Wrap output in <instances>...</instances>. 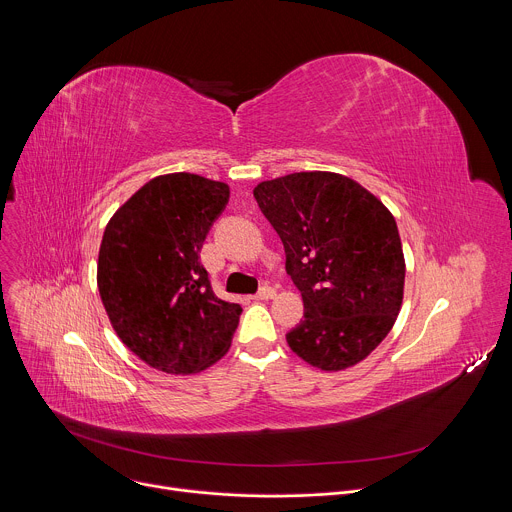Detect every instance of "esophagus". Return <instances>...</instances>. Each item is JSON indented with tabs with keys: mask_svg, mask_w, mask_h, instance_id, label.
Segmentation results:
<instances>
[{
	"mask_svg": "<svg viewBox=\"0 0 512 512\" xmlns=\"http://www.w3.org/2000/svg\"><path fill=\"white\" fill-rule=\"evenodd\" d=\"M273 298H275V289L269 285L261 287V291L255 296V300H273Z\"/></svg>",
	"mask_w": 512,
	"mask_h": 512,
	"instance_id": "1",
	"label": "esophagus"
}]
</instances>
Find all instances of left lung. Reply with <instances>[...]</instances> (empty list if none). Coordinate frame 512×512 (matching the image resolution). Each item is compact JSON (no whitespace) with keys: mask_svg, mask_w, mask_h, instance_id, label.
<instances>
[{"mask_svg":"<svg viewBox=\"0 0 512 512\" xmlns=\"http://www.w3.org/2000/svg\"><path fill=\"white\" fill-rule=\"evenodd\" d=\"M253 196L285 249L304 320L285 340L320 371H344L391 332L405 287V257L391 210L336 172L259 182Z\"/></svg>","mask_w":512,"mask_h":512,"instance_id":"left-lung-1","label":"left lung"}]
</instances>
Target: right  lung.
<instances>
[{
	"label": "right lung",
	"instance_id": "right-lung-1",
	"mask_svg": "<svg viewBox=\"0 0 512 512\" xmlns=\"http://www.w3.org/2000/svg\"><path fill=\"white\" fill-rule=\"evenodd\" d=\"M229 186L198 174L152 178L105 227L97 285L121 342L168 375H196L231 348L243 308L216 298L200 249Z\"/></svg>",
	"mask_w": 512,
	"mask_h": 512
}]
</instances>
